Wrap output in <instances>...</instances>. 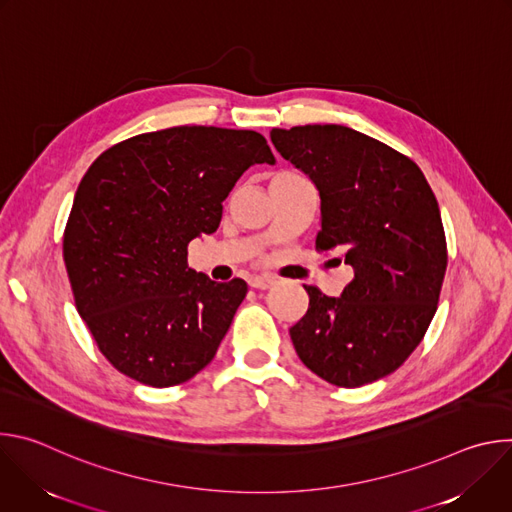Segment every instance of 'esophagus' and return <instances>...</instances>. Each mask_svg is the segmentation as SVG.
<instances>
[{"label": "esophagus", "mask_w": 512, "mask_h": 512, "mask_svg": "<svg viewBox=\"0 0 512 512\" xmlns=\"http://www.w3.org/2000/svg\"><path fill=\"white\" fill-rule=\"evenodd\" d=\"M273 283H275V281H273L271 277H263V275H253V277H249V285H251L253 289H269Z\"/></svg>", "instance_id": "esophagus-1"}]
</instances>
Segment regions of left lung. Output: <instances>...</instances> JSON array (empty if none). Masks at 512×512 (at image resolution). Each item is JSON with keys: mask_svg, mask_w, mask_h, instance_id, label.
I'll return each mask as SVG.
<instances>
[{"mask_svg": "<svg viewBox=\"0 0 512 512\" xmlns=\"http://www.w3.org/2000/svg\"><path fill=\"white\" fill-rule=\"evenodd\" d=\"M271 141L320 194L316 247L354 269L340 298L304 285L310 306L289 328L291 342L336 387L379 381L415 350L440 300V206L415 162L350 127H275Z\"/></svg>", "mask_w": 512, "mask_h": 512, "instance_id": "left-lung-1", "label": "left lung"}]
</instances>
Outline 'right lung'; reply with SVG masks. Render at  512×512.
Segmentation results:
<instances>
[{
    "label": "right lung",
    "instance_id": "1",
    "mask_svg": "<svg viewBox=\"0 0 512 512\" xmlns=\"http://www.w3.org/2000/svg\"><path fill=\"white\" fill-rule=\"evenodd\" d=\"M275 164L251 129L180 125L129 137L83 176L64 229L75 304L123 375L180 385L214 358L247 283L188 269V243L221 225L243 172Z\"/></svg>",
    "mask_w": 512,
    "mask_h": 512
}]
</instances>
